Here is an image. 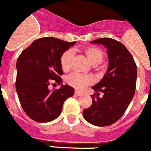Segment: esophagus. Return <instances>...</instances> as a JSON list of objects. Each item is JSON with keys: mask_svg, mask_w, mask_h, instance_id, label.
<instances>
[{"mask_svg": "<svg viewBox=\"0 0 151 151\" xmlns=\"http://www.w3.org/2000/svg\"><path fill=\"white\" fill-rule=\"evenodd\" d=\"M74 93H75L77 96H81V95H82V93H81V91H78V90H77L74 91Z\"/></svg>", "mask_w": 151, "mask_h": 151, "instance_id": "1", "label": "esophagus"}]
</instances>
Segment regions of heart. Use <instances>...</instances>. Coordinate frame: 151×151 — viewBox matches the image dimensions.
<instances>
[{"label": "heart", "mask_w": 151, "mask_h": 151, "mask_svg": "<svg viewBox=\"0 0 151 151\" xmlns=\"http://www.w3.org/2000/svg\"><path fill=\"white\" fill-rule=\"evenodd\" d=\"M83 52L88 58L92 65H97L102 62L103 59V52L96 47H86L83 49ZM73 52L68 50L62 54L61 57V66L63 70L68 71L71 67L72 59H73ZM93 77L88 74H81L77 73H73L67 77V83L71 86L78 90H82L86 86L93 83Z\"/></svg>", "instance_id": "obj_1"}]
</instances>
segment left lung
Returning a JSON list of instances; mask_svg holds the SVG:
<instances>
[{"label":"left lung","instance_id":"left-lung-1","mask_svg":"<svg viewBox=\"0 0 151 151\" xmlns=\"http://www.w3.org/2000/svg\"><path fill=\"white\" fill-rule=\"evenodd\" d=\"M93 44L104 45L108 55V69L104 77L92 89L93 104L83 111V118L96 126H108L124 113L135 93L137 66L133 57L122 43L113 39L101 38ZM104 93L100 98L99 92Z\"/></svg>","mask_w":151,"mask_h":151}]
</instances>
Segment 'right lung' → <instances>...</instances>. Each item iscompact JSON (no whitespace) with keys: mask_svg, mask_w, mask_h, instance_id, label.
<instances>
[{"mask_svg":"<svg viewBox=\"0 0 151 151\" xmlns=\"http://www.w3.org/2000/svg\"><path fill=\"white\" fill-rule=\"evenodd\" d=\"M76 42H68L53 37L36 39L22 52L17 61L16 90L21 106L31 119L48 122L57 119L63 104L71 97L74 90L63 85L61 57ZM51 83L61 84L58 90L50 91Z\"/></svg>","mask_w":151,"mask_h":151,"instance_id":"obj_1","label":"right lung"}]
</instances>
